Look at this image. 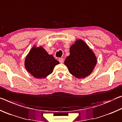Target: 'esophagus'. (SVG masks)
<instances>
[{"label": "esophagus", "instance_id": "1", "mask_svg": "<svg viewBox=\"0 0 122 122\" xmlns=\"http://www.w3.org/2000/svg\"><path fill=\"white\" fill-rule=\"evenodd\" d=\"M59 61L61 63H63V62H64V60H63V58H60L59 59Z\"/></svg>", "mask_w": 122, "mask_h": 122}]
</instances>
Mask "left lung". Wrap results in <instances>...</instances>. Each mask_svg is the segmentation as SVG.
<instances>
[{"mask_svg": "<svg viewBox=\"0 0 122 122\" xmlns=\"http://www.w3.org/2000/svg\"><path fill=\"white\" fill-rule=\"evenodd\" d=\"M70 55L65 61L69 73L77 78L90 75L97 63V58L88 45L81 39H77L70 47Z\"/></svg>", "mask_w": 122, "mask_h": 122, "instance_id": "8db88e82", "label": "left lung"}]
</instances>
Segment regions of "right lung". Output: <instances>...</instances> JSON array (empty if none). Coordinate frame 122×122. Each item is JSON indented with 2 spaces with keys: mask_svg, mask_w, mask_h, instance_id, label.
<instances>
[{
  "mask_svg": "<svg viewBox=\"0 0 122 122\" xmlns=\"http://www.w3.org/2000/svg\"><path fill=\"white\" fill-rule=\"evenodd\" d=\"M59 64L52 55H49L42 46L32 47L25 60L26 71L36 78H46Z\"/></svg>",
  "mask_w": 122,
  "mask_h": 122,
  "instance_id": "1",
  "label": "right lung"
}]
</instances>
